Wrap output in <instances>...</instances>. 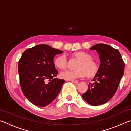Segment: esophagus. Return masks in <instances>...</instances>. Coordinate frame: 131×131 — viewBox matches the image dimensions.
<instances>
[{
  "mask_svg": "<svg viewBox=\"0 0 131 131\" xmlns=\"http://www.w3.org/2000/svg\"><path fill=\"white\" fill-rule=\"evenodd\" d=\"M72 82V83H75V84H77L79 83V81H77V80H70Z\"/></svg>",
  "mask_w": 131,
  "mask_h": 131,
  "instance_id": "obj_1",
  "label": "esophagus"
}]
</instances>
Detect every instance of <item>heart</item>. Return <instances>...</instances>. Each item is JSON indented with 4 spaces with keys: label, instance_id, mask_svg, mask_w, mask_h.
Masks as SVG:
<instances>
[{
    "label": "heart",
    "instance_id": "heart-1",
    "mask_svg": "<svg viewBox=\"0 0 131 131\" xmlns=\"http://www.w3.org/2000/svg\"><path fill=\"white\" fill-rule=\"evenodd\" d=\"M72 56L78 60L74 66L76 69L66 70L62 72L60 74L62 79L72 80L85 76L88 78H92L96 76L99 72V65L98 62L92 59L91 55L88 53L79 51L73 53ZM54 64L58 69L63 70L67 68L68 60L65 55H58L54 59Z\"/></svg>",
    "mask_w": 131,
    "mask_h": 131
}]
</instances>
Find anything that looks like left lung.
I'll list each match as a JSON object with an SVG mask.
<instances>
[{"label":"left lung","mask_w":131,"mask_h":131,"mask_svg":"<svg viewBox=\"0 0 131 131\" xmlns=\"http://www.w3.org/2000/svg\"><path fill=\"white\" fill-rule=\"evenodd\" d=\"M96 50L100 58L99 70L89 83L87 92L81 95L87 102L92 106L105 103L116 92L124 72L125 64L120 53L112 46L97 44L90 48Z\"/></svg>","instance_id":"8db88e82"}]
</instances>
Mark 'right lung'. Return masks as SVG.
I'll use <instances>...</instances> for the list:
<instances>
[{
  "mask_svg": "<svg viewBox=\"0 0 131 131\" xmlns=\"http://www.w3.org/2000/svg\"><path fill=\"white\" fill-rule=\"evenodd\" d=\"M63 51L46 44L26 50L18 62L19 83L24 95L39 107L49 105L60 92L64 80L54 78L58 71L54 58Z\"/></svg>",
  "mask_w": 131,
  "mask_h": 131,
  "instance_id": "add662e5",
  "label": "right lung"
}]
</instances>
